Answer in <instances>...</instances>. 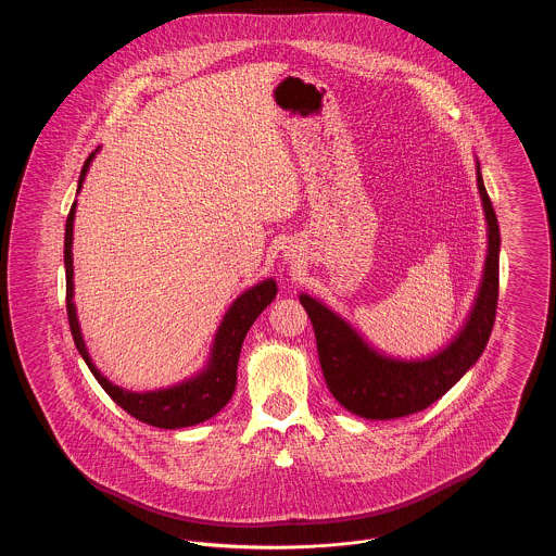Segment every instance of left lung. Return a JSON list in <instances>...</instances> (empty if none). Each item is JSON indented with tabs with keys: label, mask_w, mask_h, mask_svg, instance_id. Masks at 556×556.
<instances>
[{
	"label": "left lung",
	"mask_w": 556,
	"mask_h": 556,
	"mask_svg": "<svg viewBox=\"0 0 556 556\" xmlns=\"http://www.w3.org/2000/svg\"><path fill=\"white\" fill-rule=\"evenodd\" d=\"M477 189L488 229L485 263L471 311L448 344L419 358L386 354L370 345L356 327L323 300L300 293V304L315 327L318 361L333 397L370 421H388L419 413L444 396L471 369L490 340L498 302L501 229L476 160Z\"/></svg>",
	"instance_id": "8db88e82"
}]
</instances>
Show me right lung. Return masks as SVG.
<instances>
[{
	"mask_svg": "<svg viewBox=\"0 0 556 556\" xmlns=\"http://www.w3.org/2000/svg\"><path fill=\"white\" fill-rule=\"evenodd\" d=\"M96 152L89 154L80 170L79 187L83 189L87 170L96 159ZM75 214H77V200L73 202V208L66 218V233H64V266H66V313L73 331V340L79 350L85 365L93 372L98 383L104 388L108 396L112 397L123 410H127L131 417L154 425L160 429H181L191 425L204 424L214 417L223 406L233 396L238 386L239 352L245 333L250 331L252 323L265 311L266 306L277 295V281L273 277H266L263 281L254 283L252 288L241 291L238 298L231 302L227 313L220 318L216 333L212 338L211 352L202 369L195 370L186 379L159 388V390H146V392H132L127 388H121L112 383L102 370L96 367L83 331H80L77 304H75V266H73V233H75Z\"/></svg>",
	"mask_w": 556,
	"mask_h": 556,
	"instance_id": "add662e5",
	"label": "right lung"
}]
</instances>
